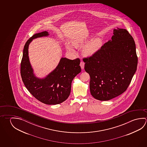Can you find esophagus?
Wrapping results in <instances>:
<instances>
[{
  "mask_svg": "<svg viewBox=\"0 0 147 147\" xmlns=\"http://www.w3.org/2000/svg\"><path fill=\"white\" fill-rule=\"evenodd\" d=\"M80 65L82 69H84V63L83 61H81V62L80 63Z\"/></svg>",
  "mask_w": 147,
  "mask_h": 147,
  "instance_id": "obj_1",
  "label": "esophagus"
}]
</instances>
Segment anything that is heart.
I'll use <instances>...</instances> for the list:
<instances>
[{"label": "heart", "mask_w": 147, "mask_h": 147, "mask_svg": "<svg viewBox=\"0 0 147 147\" xmlns=\"http://www.w3.org/2000/svg\"><path fill=\"white\" fill-rule=\"evenodd\" d=\"M86 42V40H75L73 42V45L75 47L78 48L80 47H82ZM101 40L98 38L93 39L89 42L86 43L84 45L82 49V52L84 55L87 56H90L93 55L98 50L101 46ZM66 47L67 50L70 52L74 53L75 52V49L72 46L70 45L69 44H67L66 45Z\"/></svg>", "instance_id": "heart-1"}]
</instances>
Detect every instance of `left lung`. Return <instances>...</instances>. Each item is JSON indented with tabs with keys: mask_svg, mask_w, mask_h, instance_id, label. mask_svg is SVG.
Returning a JSON list of instances; mask_svg holds the SVG:
<instances>
[{
	"mask_svg": "<svg viewBox=\"0 0 147 147\" xmlns=\"http://www.w3.org/2000/svg\"><path fill=\"white\" fill-rule=\"evenodd\" d=\"M111 40L93 55L83 58L90 76L92 96L106 101L126 91L137 69L135 41L126 29H114Z\"/></svg>",
	"mask_w": 147,
	"mask_h": 147,
	"instance_id": "left-lung-1",
	"label": "left lung"
}]
</instances>
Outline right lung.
<instances>
[{
  "label": "right lung",
  "mask_w": 147,
  "mask_h": 147,
  "mask_svg": "<svg viewBox=\"0 0 147 147\" xmlns=\"http://www.w3.org/2000/svg\"><path fill=\"white\" fill-rule=\"evenodd\" d=\"M48 32L36 33L24 45L20 65V74L24 86L33 96L43 104L57 105L70 95L73 78L81 72L80 58H61L57 67L43 79L35 76L29 61L28 48L33 39L48 35Z\"/></svg>",
  "instance_id": "1"
}]
</instances>
